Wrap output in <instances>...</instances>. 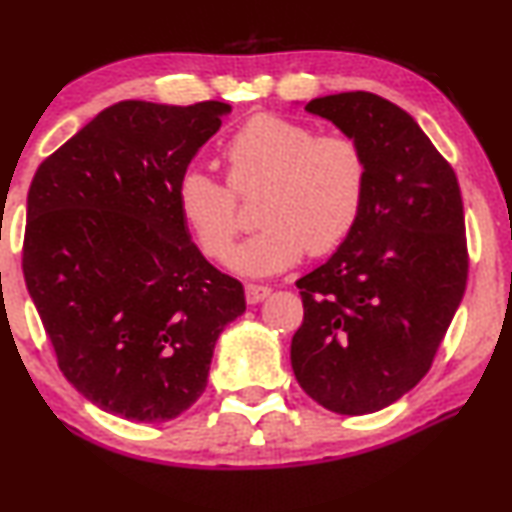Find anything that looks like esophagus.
Returning a JSON list of instances; mask_svg holds the SVG:
<instances>
[{
  "label": "esophagus",
  "mask_w": 512,
  "mask_h": 512,
  "mask_svg": "<svg viewBox=\"0 0 512 512\" xmlns=\"http://www.w3.org/2000/svg\"><path fill=\"white\" fill-rule=\"evenodd\" d=\"M271 294V287L269 285H255V283H248L246 285V299L248 304H259V301H264L266 297Z\"/></svg>",
  "instance_id": "34e87169"
}]
</instances>
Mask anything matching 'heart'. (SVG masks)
<instances>
[{
    "instance_id": "heart-1",
    "label": "heart",
    "mask_w": 512,
    "mask_h": 512,
    "mask_svg": "<svg viewBox=\"0 0 512 512\" xmlns=\"http://www.w3.org/2000/svg\"><path fill=\"white\" fill-rule=\"evenodd\" d=\"M227 185L204 169L178 176L176 208L208 259H225L241 229L234 194L262 187L255 220L259 232L232 257L250 276H269L297 264L306 250L327 255L348 241L362 218L369 160L343 132L315 134L306 122L278 113L248 118L222 146Z\"/></svg>"
}]
</instances>
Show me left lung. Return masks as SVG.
Returning <instances> with one entry per match:
<instances>
[{"label": "left lung", "instance_id": "8db88e82", "mask_svg": "<svg viewBox=\"0 0 512 512\" xmlns=\"http://www.w3.org/2000/svg\"><path fill=\"white\" fill-rule=\"evenodd\" d=\"M306 111L359 141L369 190L348 241L297 280L304 322L292 369L327 410L376 413L427 376L464 297L462 192L450 162L397 104L355 90L313 99Z\"/></svg>", "mask_w": 512, "mask_h": 512}]
</instances>
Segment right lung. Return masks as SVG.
I'll return each mask as SVG.
<instances>
[{
  "instance_id": "add662e5",
  "label": "right lung",
  "mask_w": 512,
  "mask_h": 512,
  "mask_svg": "<svg viewBox=\"0 0 512 512\" xmlns=\"http://www.w3.org/2000/svg\"><path fill=\"white\" fill-rule=\"evenodd\" d=\"M229 111L113 104L39 164L27 194L23 273L57 366L127 420L185 413L246 311L243 285L199 253L176 208L178 176Z\"/></svg>"
}]
</instances>
